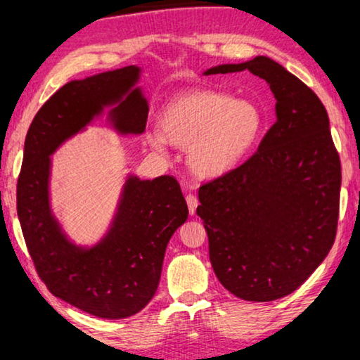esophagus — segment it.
Instances as JSON below:
<instances>
[{
  "mask_svg": "<svg viewBox=\"0 0 360 360\" xmlns=\"http://www.w3.org/2000/svg\"><path fill=\"white\" fill-rule=\"evenodd\" d=\"M186 205H188V211L193 216L196 212V207H198V198L195 195H191V193H188V195H186Z\"/></svg>",
  "mask_w": 360,
  "mask_h": 360,
  "instance_id": "obj_1",
  "label": "esophagus"
}]
</instances>
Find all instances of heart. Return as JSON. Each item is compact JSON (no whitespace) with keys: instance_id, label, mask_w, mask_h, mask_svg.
I'll return each mask as SVG.
<instances>
[{"instance_id":"heart-1","label":"heart","mask_w":360,"mask_h":360,"mask_svg":"<svg viewBox=\"0 0 360 360\" xmlns=\"http://www.w3.org/2000/svg\"><path fill=\"white\" fill-rule=\"evenodd\" d=\"M162 132L146 134L149 146L165 153L169 143L188 148L186 164L201 179L226 175L243 162L262 133L263 115L253 102L233 101L212 91L184 94L160 115Z\"/></svg>"}]
</instances>
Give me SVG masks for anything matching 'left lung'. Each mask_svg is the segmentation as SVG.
Returning a JSON list of instances; mask_svg holds the SVG:
<instances>
[{
    "mask_svg": "<svg viewBox=\"0 0 360 360\" xmlns=\"http://www.w3.org/2000/svg\"><path fill=\"white\" fill-rule=\"evenodd\" d=\"M248 70L268 82L276 122L240 167L200 186L212 269L229 292L250 302L288 295L335 243L341 162L326 108L299 77L268 56L205 71Z\"/></svg>",
    "mask_w": 360,
    "mask_h": 360,
    "instance_id": "8db88e82",
    "label": "left lung"
}]
</instances>
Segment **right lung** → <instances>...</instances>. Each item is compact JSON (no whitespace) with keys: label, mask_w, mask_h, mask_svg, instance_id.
Returning a JSON list of instances; mask_svg holds the SVG:
<instances>
[{"label":"right lung","mask_w":360,"mask_h":360,"mask_svg":"<svg viewBox=\"0 0 360 360\" xmlns=\"http://www.w3.org/2000/svg\"><path fill=\"white\" fill-rule=\"evenodd\" d=\"M141 68L124 66L60 87L30 123L18 180V216L35 269L51 294L98 319H127L158 290L165 248L188 217L174 176L128 175L105 236L71 242L50 206V155L108 110L118 134H141L149 105L136 87Z\"/></svg>","instance_id":"right-lung-1"}]
</instances>
